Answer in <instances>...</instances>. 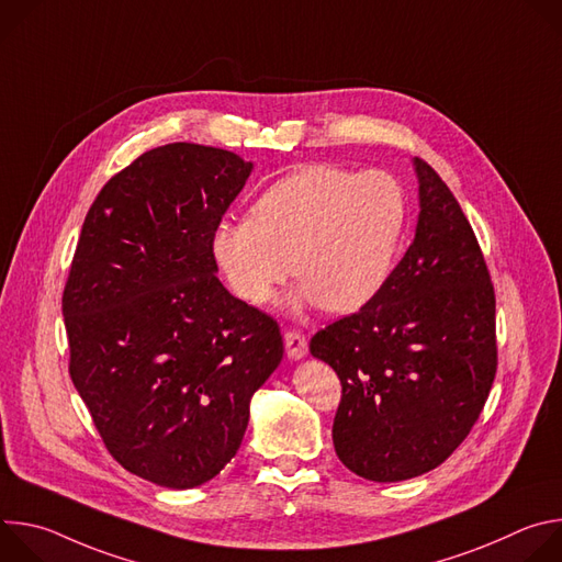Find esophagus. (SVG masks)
Wrapping results in <instances>:
<instances>
[{"label": "esophagus", "mask_w": 562, "mask_h": 562, "mask_svg": "<svg viewBox=\"0 0 562 562\" xmlns=\"http://www.w3.org/2000/svg\"><path fill=\"white\" fill-rule=\"evenodd\" d=\"M284 345L291 360H300L306 356V336L300 331H284Z\"/></svg>", "instance_id": "34e87169"}]
</instances>
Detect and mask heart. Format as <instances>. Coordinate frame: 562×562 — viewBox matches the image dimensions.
Segmentation results:
<instances>
[{
  "label": "heart",
  "mask_w": 562,
  "mask_h": 562,
  "mask_svg": "<svg viewBox=\"0 0 562 562\" xmlns=\"http://www.w3.org/2000/svg\"><path fill=\"white\" fill-rule=\"evenodd\" d=\"M405 222L407 195L393 176L311 165L271 184L251 220L217 224L213 256L249 304H267L293 271L302 302L353 313L384 286Z\"/></svg>",
  "instance_id": "b5f03b06"
}]
</instances>
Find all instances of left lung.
<instances>
[{
	"instance_id": "8db88e82",
	"label": "left lung",
	"mask_w": 562,
	"mask_h": 562,
	"mask_svg": "<svg viewBox=\"0 0 562 562\" xmlns=\"http://www.w3.org/2000/svg\"><path fill=\"white\" fill-rule=\"evenodd\" d=\"M414 165L420 215L412 247L367 306L308 342L342 384L336 453L375 483L445 462L483 412L498 369L485 256L442 178L420 157Z\"/></svg>"
}]
</instances>
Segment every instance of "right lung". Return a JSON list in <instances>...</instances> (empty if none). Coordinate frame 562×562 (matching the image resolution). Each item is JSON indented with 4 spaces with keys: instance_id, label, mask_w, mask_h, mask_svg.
<instances>
[{
    "instance_id": "1",
    "label": "right lung",
    "mask_w": 562,
    "mask_h": 562,
    "mask_svg": "<svg viewBox=\"0 0 562 562\" xmlns=\"http://www.w3.org/2000/svg\"><path fill=\"white\" fill-rule=\"evenodd\" d=\"M254 165L176 142L142 153L87 213L61 295L68 373L109 453L159 487L222 471L280 327L217 280L213 233Z\"/></svg>"
}]
</instances>
